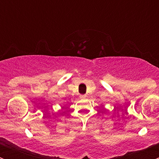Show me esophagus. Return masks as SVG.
I'll return each mask as SVG.
<instances>
[{
    "instance_id": "34e87169",
    "label": "esophagus",
    "mask_w": 159,
    "mask_h": 159,
    "mask_svg": "<svg viewBox=\"0 0 159 159\" xmlns=\"http://www.w3.org/2000/svg\"><path fill=\"white\" fill-rule=\"evenodd\" d=\"M86 96H87L86 95H81L80 96V98L81 99H85V98H86Z\"/></svg>"
}]
</instances>
